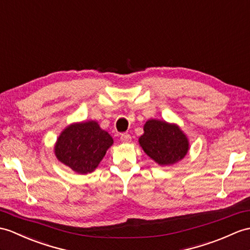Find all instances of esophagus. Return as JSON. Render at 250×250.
Segmentation results:
<instances>
[{"instance_id": "34e87169", "label": "esophagus", "mask_w": 250, "mask_h": 250, "mask_svg": "<svg viewBox=\"0 0 250 250\" xmlns=\"http://www.w3.org/2000/svg\"><path fill=\"white\" fill-rule=\"evenodd\" d=\"M131 135L129 134V133H123V134L120 135V139H121V142L123 143H130L131 142Z\"/></svg>"}]
</instances>
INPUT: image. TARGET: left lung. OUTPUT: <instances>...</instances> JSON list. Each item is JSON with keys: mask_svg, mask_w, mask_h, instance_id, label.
Segmentation results:
<instances>
[{"mask_svg": "<svg viewBox=\"0 0 250 250\" xmlns=\"http://www.w3.org/2000/svg\"><path fill=\"white\" fill-rule=\"evenodd\" d=\"M139 137L144 151L160 165H171L182 160L188 150V141L176 125L150 119Z\"/></svg>", "mask_w": 250, "mask_h": 250, "instance_id": "obj_1", "label": "left lung"}]
</instances>
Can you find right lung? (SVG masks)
<instances>
[{"mask_svg": "<svg viewBox=\"0 0 250 250\" xmlns=\"http://www.w3.org/2000/svg\"><path fill=\"white\" fill-rule=\"evenodd\" d=\"M113 138L96 121L73 124L62 132L55 145V155L62 163L79 173L94 171Z\"/></svg>", "mask_w": 250, "mask_h": 250, "instance_id": "1", "label": "right lung"}]
</instances>
